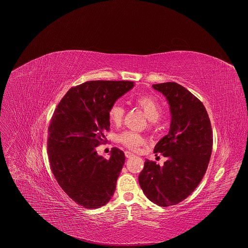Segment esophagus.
Segmentation results:
<instances>
[{
    "label": "esophagus",
    "instance_id": "1",
    "mask_svg": "<svg viewBox=\"0 0 248 248\" xmlns=\"http://www.w3.org/2000/svg\"><path fill=\"white\" fill-rule=\"evenodd\" d=\"M124 155H125L126 158H131V157L134 156V154L131 153V152H129V151H125V152H124Z\"/></svg>",
    "mask_w": 248,
    "mask_h": 248
}]
</instances>
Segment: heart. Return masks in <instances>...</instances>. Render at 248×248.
I'll list each match as a JSON object with an SVG mask.
<instances>
[{
    "mask_svg": "<svg viewBox=\"0 0 248 248\" xmlns=\"http://www.w3.org/2000/svg\"><path fill=\"white\" fill-rule=\"evenodd\" d=\"M136 103L144 110L149 121L156 122L160 118L162 114V107L159 104V102L154 97L147 96V95L139 96L136 98ZM124 114V109L119 103L113 104L108 111L109 119L111 123H113L114 124H119L123 121ZM119 141L125 147L131 150H136L139 146H141L144 143L145 140L143 136L140 135L139 133L126 130L122 132L119 135Z\"/></svg>",
    "mask_w": 248,
    "mask_h": 248,
    "instance_id": "heart-1",
    "label": "heart"
}]
</instances>
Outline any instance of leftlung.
<instances>
[{"label":"left lung","instance_id":"obj_1","mask_svg":"<svg viewBox=\"0 0 248 248\" xmlns=\"http://www.w3.org/2000/svg\"><path fill=\"white\" fill-rule=\"evenodd\" d=\"M167 99L170 111V130L154 148L168 160L160 167L146 160L138 176L141 189L158 206L175 205L200 184L213 146V132L204 105L175 82L153 84Z\"/></svg>","mask_w":248,"mask_h":248}]
</instances>
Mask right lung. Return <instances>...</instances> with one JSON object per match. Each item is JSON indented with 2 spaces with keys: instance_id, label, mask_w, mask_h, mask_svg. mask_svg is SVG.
I'll use <instances>...</instances> for the list:
<instances>
[{
  "instance_id": "right-lung-1",
  "label": "right lung",
  "mask_w": 248,
  "mask_h": 248,
  "mask_svg": "<svg viewBox=\"0 0 248 248\" xmlns=\"http://www.w3.org/2000/svg\"><path fill=\"white\" fill-rule=\"evenodd\" d=\"M133 86L124 80L84 82L66 92L51 119L47 147L52 171L62 189L84 208H100L114 195L124 153L114 147L107 160L96 147L110 129V107Z\"/></svg>"
}]
</instances>
